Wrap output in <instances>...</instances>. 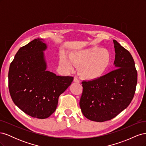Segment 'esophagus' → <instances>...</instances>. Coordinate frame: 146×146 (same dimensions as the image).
Listing matches in <instances>:
<instances>
[{
	"instance_id": "34e87169",
	"label": "esophagus",
	"mask_w": 146,
	"mask_h": 146,
	"mask_svg": "<svg viewBox=\"0 0 146 146\" xmlns=\"http://www.w3.org/2000/svg\"><path fill=\"white\" fill-rule=\"evenodd\" d=\"M74 82H76V83H80V80H79L76 77H74Z\"/></svg>"
}]
</instances>
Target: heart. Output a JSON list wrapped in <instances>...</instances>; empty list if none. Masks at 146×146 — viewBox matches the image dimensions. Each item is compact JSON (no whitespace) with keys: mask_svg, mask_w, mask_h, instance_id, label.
Returning a JSON list of instances; mask_svg holds the SVG:
<instances>
[{"mask_svg":"<svg viewBox=\"0 0 146 146\" xmlns=\"http://www.w3.org/2000/svg\"><path fill=\"white\" fill-rule=\"evenodd\" d=\"M112 61L111 52L106 48L94 46L70 52L69 58L61 55L60 63L66 70L78 66L79 74L85 79L93 80L102 77L110 67Z\"/></svg>","mask_w":146,"mask_h":146,"instance_id":"heart-1","label":"heart"}]
</instances>
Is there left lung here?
Listing matches in <instances>:
<instances>
[{"mask_svg": "<svg viewBox=\"0 0 146 146\" xmlns=\"http://www.w3.org/2000/svg\"><path fill=\"white\" fill-rule=\"evenodd\" d=\"M114 64L116 69L93 80L83 81L80 107L83 114L92 121L111 120L125 110L133 99L137 71L130 53L116 40Z\"/></svg>", "mask_w": 146, "mask_h": 146, "instance_id": "1", "label": "left lung"}]
</instances>
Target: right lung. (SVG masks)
Wrapping results in <instances>:
<instances>
[{
    "mask_svg": "<svg viewBox=\"0 0 146 146\" xmlns=\"http://www.w3.org/2000/svg\"><path fill=\"white\" fill-rule=\"evenodd\" d=\"M47 47L39 38L21 47L8 72V88L13 102L25 113L38 119L47 118L55 111L59 96L74 79L46 70L43 52Z\"/></svg>",
    "mask_w": 146,
    "mask_h": 146,
    "instance_id": "1",
    "label": "right lung"
}]
</instances>
